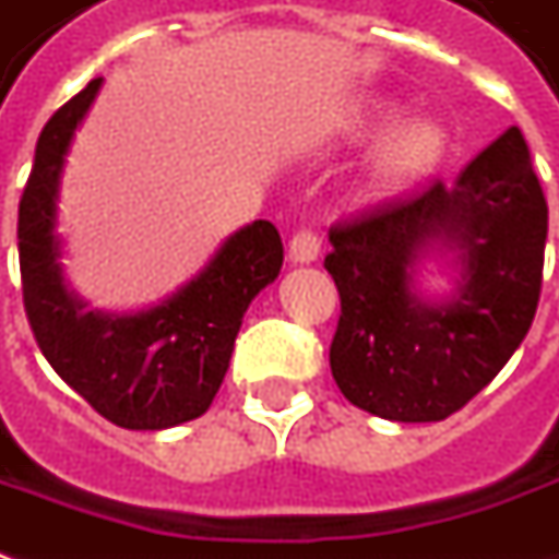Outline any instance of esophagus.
<instances>
[{
  "mask_svg": "<svg viewBox=\"0 0 559 559\" xmlns=\"http://www.w3.org/2000/svg\"><path fill=\"white\" fill-rule=\"evenodd\" d=\"M317 254H320V236L313 230H298L288 239V258L295 264H310V261H317Z\"/></svg>",
  "mask_w": 559,
  "mask_h": 559,
  "instance_id": "obj_1",
  "label": "esophagus"
}]
</instances>
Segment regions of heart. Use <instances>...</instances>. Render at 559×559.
I'll return each mask as SVG.
<instances>
[{
	"instance_id": "obj_1",
	"label": "heart",
	"mask_w": 559,
	"mask_h": 559,
	"mask_svg": "<svg viewBox=\"0 0 559 559\" xmlns=\"http://www.w3.org/2000/svg\"><path fill=\"white\" fill-rule=\"evenodd\" d=\"M396 107L391 104H369L362 107L350 126H347V138L350 141H362L369 134H376L388 119H393ZM445 150V134L437 122L430 119H406L396 122L391 129L378 138L366 163L359 168L357 193L359 200L378 202L391 200L400 190H406L409 183L425 178L430 168L440 163Z\"/></svg>"
}]
</instances>
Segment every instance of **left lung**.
<instances>
[{"instance_id": "8db88e82", "label": "left lung", "mask_w": 559, "mask_h": 559, "mask_svg": "<svg viewBox=\"0 0 559 559\" xmlns=\"http://www.w3.org/2000/svg\"><path fill=\"white\" fill-rule=\"evenodd\" d=\"M548 202L520 129L474 156L452 183L329 230L325 271L341 295L329 366L341 393L388 421H443L501 372L533 325ZM456 252L443 302L414 288L417 261Z\"/></svg>"}]
</instances>
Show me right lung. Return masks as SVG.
<instances>
[{"instance_id":"right-lung-1","label":"right lung","mask_w":559,"mask_h":559,"mask_svg":"<svg viewBox=\"0 0 559 559\" xmlns=\"http://www.w3.org/2000/svg\"><path fill=\"white\" fill-rule=\"evenodd\" d=\"M104 79H92L45 122L17 209L24 310L51 369L107 421L163 430L200 418L227 376L242 313L283 267L271 221L236 230L205 271L138 313L85 310L61 271L58 190L70 141Z\"/></svg>"}]
</instances>
